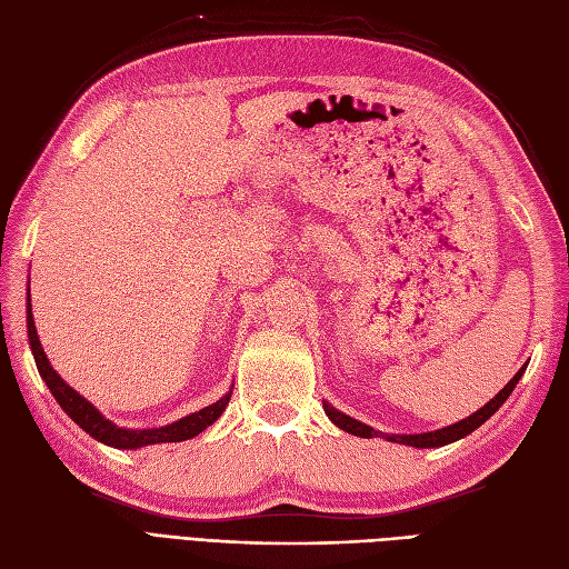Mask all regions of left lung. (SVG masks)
<instances>
[{
  "instance_id": "1",
  "label": "left lung",
  "mask_w": 569,
  "mask_h": 569,
  "mask_svg": "<svg viewBox=\"0 0 569 569\" xmlns=\"http://www.w3.org/2000/svg\"><path fill=\"white\" fill-rule=\"evenodd\" d=\"M525 368H527V366H522V368L518 370V375H515L512 380H510L501 391H498L485 408H479L477 412H472L470 418H465V420H460V422H456V425L437 429V432H425V435H385V432H377V429H372V427H368V425H363V422H358V420H353V418H349V416H343V412H339V410L332 408L330 403H325V412H327V416H330V420H332L339 429H343V432H349V435H356V437H363V439L385 437V439L396 441V443L416 446V449H437V446H446V443H453V441H458V439H462V437H468L470 432H475V429H477L479 425H485V422L493 416V412L508 401V396L512 393L515 385L520 382V377H522Z\"/></svg>"
}]
</instances>
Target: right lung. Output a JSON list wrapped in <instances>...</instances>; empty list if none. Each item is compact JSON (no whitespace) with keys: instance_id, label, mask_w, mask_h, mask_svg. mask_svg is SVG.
I'll use <instances>...</instances> for the list:
<instances>
[{"instance_id":"1","label":"right lung","mask_w":569,"mask_h":569,"mask_svg":"<svg viewBox=\"0 0 569 569\" xmlns=\"http://www.w3.org/2000/svg\"><path fill=\"white\" fill-rule=\"evenodd\" d=\"M28 339H30V349H32V356H36V363H38L42 380L47 382L49 391L54 393V399L59 401V406L68 412V418L78 422L84 429V432L94 437L97 441L116 446V449H142V446H149V443L192 439V437L201 435L206 427L213 425L222 416L226 406L230 403L232 391L222 396L220 401L201 408L199 412H192V416H187V418H182L173 425H166V427H159V429H123V427H116L113 422H109L104 416H101V412L90 401H84L78 391L68 387L61 380V377L54 372V368L49 366V360L42 351V343L38 339L36 320H32V311H30V287H28Z\"/></svg>"}]
</instances>
